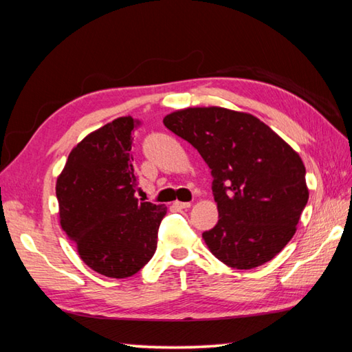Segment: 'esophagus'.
<instances>
[{
    "instance_id": "34e87169",
    "label": "esophagus",
    "mask_w": 352,
    "mask_h": 352,
    "mask_svg": "<svg viewBox=\"0 0 352 352\" xmlns=\"http://www.w3.org/2000/svg\"><path fill=\"white\" fill-rule=\"evenodd\" d=\"M174 208H177V209H188V208H190V203L189 201H174Z\"/></svg>"
}]
</instances>
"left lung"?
<instances>
[{"instance_id": "obj_1", "label": "left lung", "mask_w": 352, "mask_h": 352, "mask_svg": "<svg viewBox=\"0 0 352 352\" xmlns=\"http://www.w3.org/2000/svg\"><path fill=\"white\" fill-rule=\"evenodd\" d=\"M163 123L194 146L214 178L220 219L203 232L209 251L235 270L276 257L309 198L297 152L254 115L225 107H189Z\"/></svg>"}]
</instances>
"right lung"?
I'll use <instances>...</instances> for the list:
<instances>
[{"label":"right lung","instance_id":"obj_1","mask_svg":"<svg viewBox=\"0 0 352 352\" xmlns=\"http://www.w3.org/2000/svg\"><path fill=\"white\" fill-rule=\"evenodd\" d=\"M138 126L121 117L89 133L56 180L63 231L91 270L112 278L131 277L152 258L168 210L135 198L132 132Z\"/></svg>","mask_w":352,"mask_h":352}]
</instances>
